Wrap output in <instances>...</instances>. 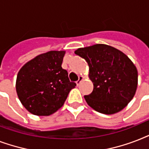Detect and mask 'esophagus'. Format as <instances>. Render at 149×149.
I'll list each match as a JSON object with an SVG mask.
<instances>
[{
	"mask_svg": "<svg viewBox=\"0 0 149 149\" xmlns=\"http://www.w3.org/2000/svg\"><path fill=\"white\" fill-rule=\"evenodd\" d=\"M84 79V77L83 76H79V78H78V80L76 81V84H77V85H79L81 84V81Z\"/></svg>",
	"mask_w": 149,
	"mask_h": 149,
	"instance_id": "obj_1",
	"label": "esophagus"
}]
</instances>
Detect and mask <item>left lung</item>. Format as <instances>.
I'll use <instances>...</instances> for the list:
<instances>
[{
  "label": "left lung",
  "mask_w": 149,
  "mask_h": 149,
  "mask_svg": "<svg viewBox=\"0 0 149 149\" xmlns=\"http://www.w3.org/2000/svg\"><path fill=\"white\" fill-rule=\"evenodd\" d=\"M74 53L89 67L88 76L94 87L93 93L84 96L88 105L104 114L124 109L138 87V71L128 56L106 44L78 48Z\"/></svg>",
  "instance_id": "8db88e82"
}]
</instances>
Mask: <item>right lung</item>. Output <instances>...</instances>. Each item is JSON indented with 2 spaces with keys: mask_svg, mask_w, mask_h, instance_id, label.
<instances>
[{
  "mask_svg": "<svg viewBox=\"0 0 149 149\" xmlns=\"http://www.w3.org/2000/svg\"><path fill=\"white\" fill-rule=\"evenodd\" d=\"M65 51H49L27 62L18 71L16 92L28 111L36 116H49L64 105L76 86L62 68Z\"/></svg>",
  "mask_w": 149,
  "mask_h": 149,
  "instance_id": "right-lung-1",
  "label": "right lung"
}]
</instances>
